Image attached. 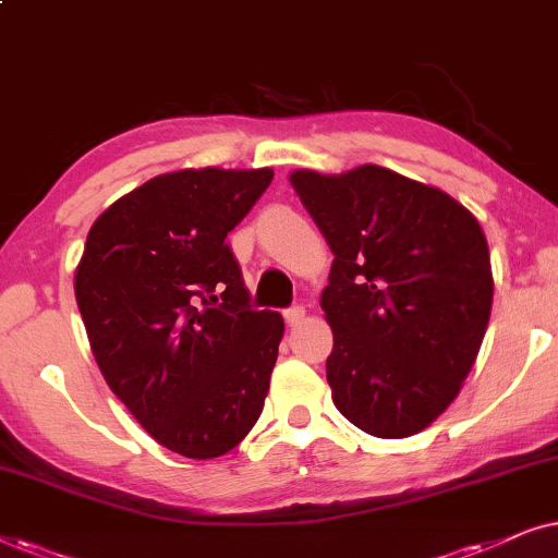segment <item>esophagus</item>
<instances>
[{"mask_svg": "<svg viewBox=\"0 0 558 558\" xmlns=\"http://www.w3.org/2000/svg\"><path fill=\"white\" fill-rule=\"evenodd\" d=\"M283 316H286V324L288 326H295V324L303 322V316H306V308H303L301 303H295V306L283 311Z\"/></svg>", "mask_w": 558, "mask_h": 558, "instance_id": "esophagus-1", "label": "esophagus"}]
</instances>
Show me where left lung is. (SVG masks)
<instances>
[{"label": "left lung", "mask_w": 558, "mask_h": 558, "mask_svg": "<svg viewBox=\"0 0 558 558\" xmlns=\"http://www.w3.org/2000/svg\"><path fill=\"white\" fill-rule=\"evenodd\" d=\"M333 252L322 308L333 331V405L377 439H405L457 398L493 308L480 221L449 193L380 166L295 170Z\"/></svg>", "instance_id": "8db88e82"}]
</instances>
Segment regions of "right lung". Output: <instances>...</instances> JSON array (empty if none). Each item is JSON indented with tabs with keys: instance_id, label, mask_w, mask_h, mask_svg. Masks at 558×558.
I'll return each instance as SVG.
<instances>
[{
	"instance_id": "obj_1",
	"label": "right lung",
	"mask_w": 558,
	"mask_h": 558,
	"mask_svg": "<svg viewBox=\"0 0 558 558\" xmlns=\"http://www.w3.org/2000/svg\"><path fill=\"white\" fill-rule=\"evenodd\" d=\"M270 181V168L158 175L86 236L76 301L96 365L140 426L189 459L234 449L270 390L283 316L250 306L225 242Z\"/></svg>"
}]
</instances>
